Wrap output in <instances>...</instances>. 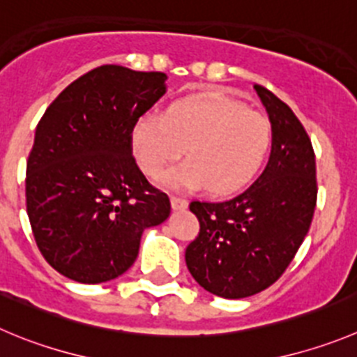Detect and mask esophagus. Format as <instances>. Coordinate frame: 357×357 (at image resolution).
Segmentation results:
<instances>
[{"label":"esophagus","instance_id":"1","mask_svg":"<svg viewBox=\"0 0 357 357\" xmlns=\"http://www.w3.org/2000/svg\"><path fill=\"white\" fill-rule=\"evenodd\" d=\"M171 204H172V209H176V211H181V209L188 208V201L183 197H178V195H172Z\"/></svg>","mask_w":357,"mask_h":357}]
</instances>
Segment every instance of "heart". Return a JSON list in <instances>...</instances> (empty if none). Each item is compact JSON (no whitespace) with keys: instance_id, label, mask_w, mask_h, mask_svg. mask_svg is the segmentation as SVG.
Returning a JSON list of instances; mask_svg holds the SVG:
<instances>
[{"instance_id":"1","label":"heart","mask_w":357,"mask_h":357,"mask_svg":"<svg viewBox=\"0 0 357 357\" xmlns=\"http://www.w3.org/2000/svg\"><path fill=\"white\" fill-rule=\"evenodd\" d=\"M271 142V123L266 116L215 95L181 100L167 114H142L132 130L133 156L146 174L158 176L185 149L188 160L163 174L162 181L183 188L206 186L216 195L248 185Z\"/></svg>"}]
</instances>
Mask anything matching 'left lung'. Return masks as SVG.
I'll use <instances>...</instances> for the list:
<instances>
[{
	"mask_svg": "<svg viewBox=\"0 0 357 357\" xmlns=\"http://www.w3.org/2000/svg\"><path fill=\"white\" fill-rule=\"evenodd\" d=\"M254 88L271 121L268 165L229 201L190 202L201 231L186 246V266L201 287L225 299L257 294L284 275L317 204L315 153L305 126L269 89Z\"/></svg>",
	"mask_w": 357,
	"mask_h": 357,
	"instance_id": "8db88e82",
	"label": "left lung"
}]
</instances>
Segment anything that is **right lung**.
<instances>
[{"label":"right lung","instance_id":"1","mask_svg":"<svg viewBox=\"0 0 357 357\" xmlns=\"http://www.w3.org/2000/svg\"><path fill=\"white\" fill-rule=\"evenodd\" d=\"M165 79L98 66L66 86L36 125L26 209L40 254L66 278H118L137 259L144 229L171 215L169 195L132 155L133 125L165 95Z\"/></svg>","mask_w":357,"mask_h":357}]
</instances>
